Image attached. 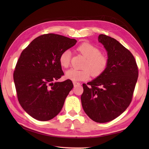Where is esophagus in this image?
I'll return each mask as SVG.
<instances>
[{
  "label": "esophagus",
  "instance_id": "obj_1",
  "mask_svg": "<svg viewBox=\"0 0 149 149\" xmlns=\"http://www.w3.org/2000/svg\"><path fill=\"white\" fill-rule=\"evenodd\" d=\"M73 84H74V86L75 87V86H80L81 84L80 83H79V82H76V81H74L73 82Z\"/></svg>",
  "mask_w": 149,
  "mask_h": 149
}]
</instances>
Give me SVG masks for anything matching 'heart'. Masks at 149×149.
Listing matches in <instances>:
<instances>
[{"label":"heart","instance_id":"obj_1","mask_svg":"<svg viewBox=\"0 0 149 149\" xmlns=\"http://www.w3.org/2000/svg\"><path fill=\"white\" fill-rule=\"evenodd\" d=\"M78 50L87 58L84 66L85 69H69L66 72L67 79L73 81L86 80L89 78L91 72L93 76H98L104 71L108 60L105 56L100 54V51L97 47L88 43H84L79 46ZM70 58L71 52L70 50L67 49L62 52L59 57L60 65L67 68L69 65Z\"/></svg>","mask_w":149,"mask_h":149}]
</instances>
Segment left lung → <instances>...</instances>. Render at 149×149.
Listing matches in <instances>:
<instances>
[{"label":"left lung","mask_w":149,"mask_h":149,"mask_svg":"<svg viewBox=\"0 0 149 149\" xmlns=\"http://www.w3.org/2000/svg\"><path fill=\"white\" fill-rule=\"evenodd\" d=\"M98 42L107 52V66L95 79L83 84L81 101L91 120L104 123L115 119L129 107L138 69L132 54L115 38L100 34Z\"/></svg>","instance_id":"left-lung-1"}]
</instances>
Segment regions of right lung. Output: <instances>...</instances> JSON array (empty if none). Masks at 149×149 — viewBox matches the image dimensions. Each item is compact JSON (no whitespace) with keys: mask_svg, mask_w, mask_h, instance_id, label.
Masks as SVG:
<instances>
[{"mask_svg":"<svg viewBox=\"0 0 149 149\" xmlns=\"http://www.w3.org/2000/svg\"><path fill=\"white\" fill-rule=\"evenodd\" d=\"M76 42L74 38L46 34L36 38L22 52L14 81L20 104L34 119L48 121L61 111L74 85L70 80L54 81L64 75L60 54Z\"/></svg>","mask_w":149,"mask_h":149,"instance_id":"right-lung-1","label":"right lung"}]
</instances>
